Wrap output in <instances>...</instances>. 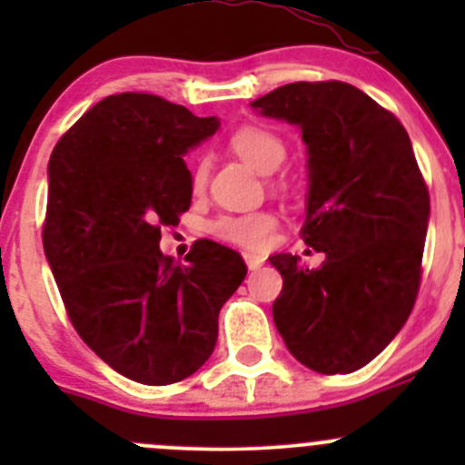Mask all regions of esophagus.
I'll use <instances>...</instances> for the list:
<instances>
[{"mask_svg": "<svg viewBox=\"0 0 465 465\" xmlns=\"http://www.w3.org/2000/svg\"><path fill=\"white\" fill-rule=\"evenodd\" d=\"M242 259H245L247 267H250L252 272L259 270L262 262H265V259H262V256H259V254H250V252H245V254H242Z\"/></svg>", "mask_w": 465, "mask_h": 465, "instance_id": "1", "label": "esophagus"}]
</instances>
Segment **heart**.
<instances>
[{
	"label": "heart",
	"instance_id": "1",
	"mask_svg": "<svg viewBox=\"0 0 465 465\" xmlns=\"http://www.w3.org/2000/svg\"><path fill=\"white\" fill-rule=\"evenodd\" d=\"M233 153L250 163L254 171L270 175L279 171L281 163L285 162V142L272 130L261 128V125H245L236 130L229 139ZM206 173H209V159L203 157L195 163L193 171V189L200 191L206 184ZM276 227L274 215L267 211H250V213H227L220 215L213 223V233L223 241L233 242V245L247 247V250H261L270 241L272 229Z\"/></svg>",
	"mask_w": 465,
	"mask_h": 465
}]
</instances>
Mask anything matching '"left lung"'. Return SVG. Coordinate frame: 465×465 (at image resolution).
<instances>
[{
  "label": "left lung",
  "mask_w": 465,
  "mask_h": 465,
  "mask_svg": "<svg viewBox=\"0 0 465 465\" xmlns=\"http://www.w3.org/2000/svg\"><path fill=\"white\" fill-rule=\"evenodd\" d=\"M302 130L308 154L303 242L317 270L292 254L272 306L290 353L317 373H351L398 335L420 283L430 195L407 130L349 83H290L250 103Z\"/></svg>",
  "instance_id": "obj_1"
}]
</instances>
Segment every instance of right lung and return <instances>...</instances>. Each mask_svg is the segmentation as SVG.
Listing matches in <instances>:
<instances>
[{
    "mask_svg": "<svg viewBox=\"0 0 465 465\" xmlns=\"http://www.w3.org/2000/svg\"><path fill=\"white\" fill-rule=\"evenodd\" d=\"M218 128V116L125 92L98 101L51 153L45 256L78 335L134 382L193 376L247 274L218 242H195L184 265L159 250L193 195L184 154Z\"/></svg>",
    "mask_w": 465,
    "mask_h": 465,
    "instance_id": "right-lung-1",
    "label": "right lung"
}]
</instances>
